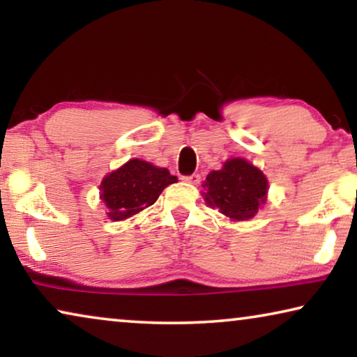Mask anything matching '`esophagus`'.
Returning a JSON list of instances; mask_svg holds the SVG:
<instances>
[{"label":"esophagus","instance_id":"esophagus-1","mask_svg":"<svg viewBox=\"0 0 357 357\" xmlns=\"http://www.w3.org/2000/svg\"><path fill=\"white\" fill-rule=\"evenodd\" d=\"M199 175L198 174H192V175H187V177H183V182H187L190 185H198L199 183Z\"/></svg>","mask_w":357,"mask_h":357}]
</instances>
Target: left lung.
<instances>
[{"instance_id":"8db88e82","label":"left lung","mask_w":357,"mask_h":357,"mask_svg":"<svg viewBox=\"0 0 357 357\" xmlns=\"http://www.w3.org/2000/svg\"><path fill=\"white\" fill-rule=\"evenodd\" d=\"M204 202L231 221H248L266 204L268 178L243 158H231L203 182Z\"/></svg>"}]
</instances>
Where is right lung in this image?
Masks as SVG:
<instances>
[{"instance_id":"1","label":"right lung","mask_w":357,"mask_h":357,"mask_svg":"<svg viewBox=\"0 0 357 357\" xmlns=\"http://www.w3.org/2000/svg\"><path fill=\"white\" fill-rule=\"evenodd\" d=\"M170 183H177V177L165 167L130 159L100 182V199L107 208V218L119 222L136 216L154 204Z\"/></svg>"}]
</instances>
